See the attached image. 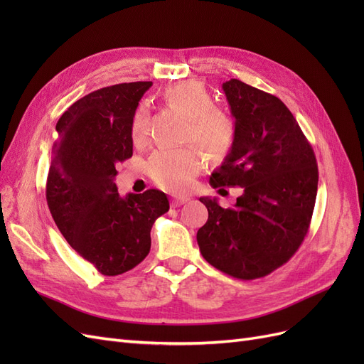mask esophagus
Masks as SVG:
<instances>
[{
  "label": "esophagus",
  "mask_w": 364,
  "mask_h": 364,
  "mask_svg": "<svg viewBox=\"0 0 364 364\" xmlns=\"http://www.w3.org/2000/svg\"><path fill=\"white\" fill-rule=\"evenodd\" d=\"M186 202H190L188 196H173V199H171L173 206H181V205H185Z\"/></svg>",
  "instance_id": "34e87169"
}]
</instances>
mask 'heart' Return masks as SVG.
<instances>
[{
	"instance_id": "heart-1",
	"label": "heart",
	"mask_w": 364,
	"mask_h": 364,
	"mask_svg": "<svg viewBox=\"0 0 364 364\" xmlns=\"http://www.w3.org/2000/svg\"><path fill=\"white\" fill-rule=\"evenodd\" d=\"M165 100L188 117L186 136L194 139L213 159H225L237 142V124L232 115L215 107L214 97L196 80H185L165 91ZM147 129V107L141 105L132 117L130 135L141 141ZM203 168L200 150L188 146L182 149H159L147 161L151 181L170 191L188 190Z\"/></svg>"
}]
</instances>
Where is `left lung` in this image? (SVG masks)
Segmentation results:
<instances>
[{
    "instance_id": "8db88e82",
    "label": "left lung",
    "mask_w": 364,
    "mask_h": 364,
    "mask_svg": "<svg viewBox=\"0 0 364 364\" xmlns=\"http://www.w3.org/2000/svg\"><path fill=\"white\" fill-rule=\"evenodd\" d=\"M223 91L237 142L209 183L241 186L234 208L200 197L208 222L197 230L203 258L238 279H257L287 262L310 228L318 171L313 147L278 97L230 79Z\"/></svg>"
}]
</instances>
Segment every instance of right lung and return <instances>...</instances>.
Wrapping results in <instances>:
<instances>
[{"instance_id": "add662e5", "label": "right lung", "mask_w": 364, "mask_h": 364, "mask_svg": "<svg viewBox=\"0 0 364 364\" xmlns=\"http://www.w3.org/2000/svg\"><path fill=\"white\" fill-rule=\"evenodd\" d=\"M151 82L102 87L59 118L47 178V203L70 246L105 277L132 270L151 246L150 230L170 209L165 193L121 197L117 165L134 155L130 123Z\"/></svg>"}]
</instances>
